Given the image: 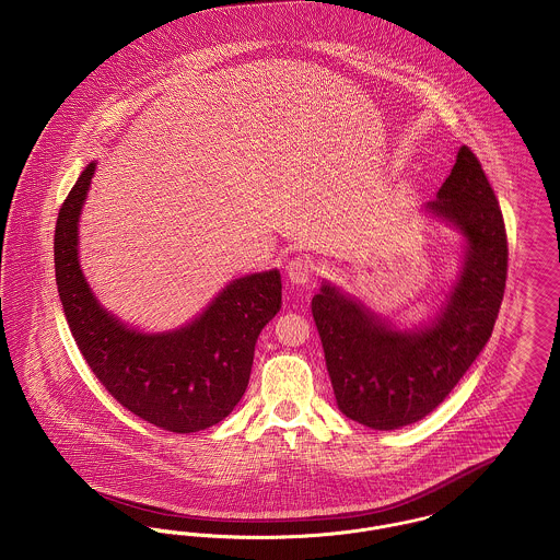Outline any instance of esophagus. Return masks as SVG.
I'll return each instance as SVG.
<instances>
[{
  "label": "esophagus",
  "instance_id": "34e87169",
  "mask_svg": "<svg viewBox=\"0 0 560 560\" xmlns=\"http://www.w3.org/2000/svg\"><path fill=\"white\" fill-rule=\"evenodd\" d=\"M285 272L292 283L296 285H306L313 279V264L304 258H294L292 262L285 266Z\"/></svg>",
  "mask_w": 560,
  "mask_h": 560
}]
</instances>
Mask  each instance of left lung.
I'll list each match as a JSON object with an SVG mask.
<instances>
[{"label":"left lung","instance_id":"1","mask_svg":"<svg viewBox=\"0 0 560 560\" xmlns=\"http://www.w3.org/2000/svg\"><path fill=\"white\" fill-rule=\"evenodd\" d=\"M425 211L463 238L459 272L428 322L399 328L329 281L311 302L336 404L365 428L392 431L433 412L489 342L503 300V215L469 148Z\"/></svg>","mask_w":560,"mask_h":560}]
</instances>
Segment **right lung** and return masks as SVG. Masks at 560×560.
<instances>
[{
	"label": "right lung",
	"instance_id": "obj_1",
	"mask_svg": "<svg viewBox=\"0 0 560 560\" xmlns=\"http://www.w3.org/2000/svg\"><path fill=\"white\" fill-rule=\"evenodd\" d=\"M95 168L97 161L80 173L55 231L57 288L78 349L139 419L175 433L211 428L247 389L256 340L281 308V275L270 268L232 279L179 328H131L101 304L80 268V215Z\"/></svg>",
	"mask_w": 560,
	"mask_h": 560
}]
</instances>
